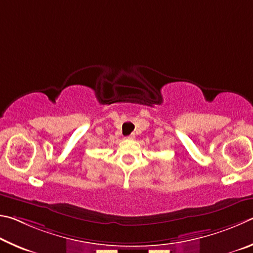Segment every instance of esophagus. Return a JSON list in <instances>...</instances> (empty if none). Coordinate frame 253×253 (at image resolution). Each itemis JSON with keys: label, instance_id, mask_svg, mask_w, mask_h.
<instances>
[{"label": "esophagus", "instance_id": "esophagus-1", "mask_svg": "<svg viewBox=\"0 0 253 253\" xmlns=\"http://www.w3.org/2000/svg\"><path fill=\"white\" fill-rule=\"evenodd\" d=\"M134 138H135V134L134 133H131L130 135L126 136V139H129V140H133Z\"/></svg>", "mask_w": 253, "mask_h": 253}]
</instances>
